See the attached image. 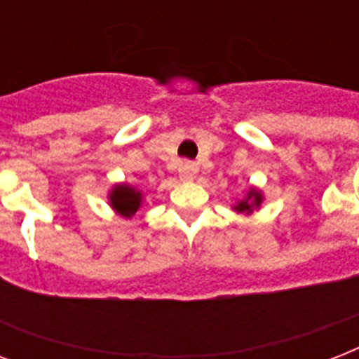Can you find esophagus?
<instances>
[{
  "instance_id": "34e87169",
  "label": "esophagus",
  "mask_w": 359,
  "mask_h": 359,
  "mask_svg": "<svg viewBox=\"0 0 359 359\" xmlns=\"http://www.w3.org/2000/svg\"><path fill=\"white\" fill-rule=\"evenodd\" d=\"M197 171H199V168H197V163L194 162H184L180 165V175H182V179L186 180L194 179L197 175Z\"/></svg>"
}]
</instances>
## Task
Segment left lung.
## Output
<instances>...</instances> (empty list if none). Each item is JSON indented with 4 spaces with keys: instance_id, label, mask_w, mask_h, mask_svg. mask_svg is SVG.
Listing matches in <instances>:
<instances>
[{
    "instance_id": "1",
    "label": "left lung",
    "mask_w": 359,
    "mask_h": 359,
    "mask_svg": "<svg viewBox=\"0 0 359 359\" xmlns=\"http://www.w3.org/2000/svg\"><path fill=\"white\" fill-rule=\"evenodd\" d=\"M261 203H262V196H261V191H257V190H250L248 194H245V197L242 199V201H238L235 205V210L236 212L240 214H251L255 208L261 207Z\"/></svg>"
}]
</instances>
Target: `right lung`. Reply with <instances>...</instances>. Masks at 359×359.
Returning <instances> with one entry per match:
<instances>
[{
  "label": "right lung",
  "instance_id": "obj_1",
  "mask_svg": "<svg viewBox=\"0 0 359 359\" xmlns=\"http://www.w3.org/2000/svg\"><path fill=\"white\" fill-rule=\"evenodd\" d=\"M143 203V194L128 184H117L109 194V205L124 218H132L140 210Z\"/></svg>",
  "mask_w": 359,
  "mask_h": 359
}]
</instances>
